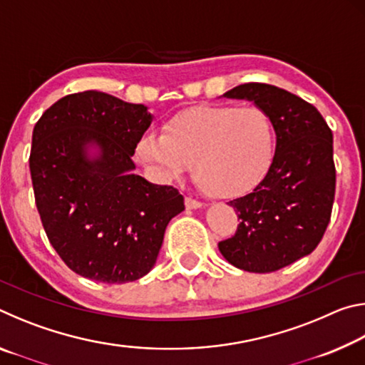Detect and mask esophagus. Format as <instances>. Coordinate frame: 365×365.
<instances>
[{
  "label": "esophagus",
  "instance_id": "1",
  "mask_svg": "<svg viewBox=\"0 0 365 365\" xmlns=\"http://www.w3.org/2000/svg\"><path fill=\"white\" fill-rule=\"evenodd\" d=\"M185 207H187L188 211H193V209L202 207V202L193 200V197H185Z\"/></svg>",
  "mask_w": 365,
  "mask_h": 365
}]
</instances>
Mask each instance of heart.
<instances>
[{"label": "heart", "instance_id": "heart-1", "mask_svg": "<svg viewBox=\"0 0 365 365\" xmlns=\"http://www.w3.org/2000/svg\"><path fill=\"white\" fill-rule=\"evenodd\" d=\"M277 133L257 106H201L177 114L160 135L146 133L137 153L163 180H174L193 165L206 195L235 200L251 193L269 174Z\"/></svg>", "mask_w": 365, "mask_h": 365}]
</instances>
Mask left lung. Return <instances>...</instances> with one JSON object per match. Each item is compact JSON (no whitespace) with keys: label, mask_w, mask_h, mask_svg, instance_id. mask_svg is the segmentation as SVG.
I'll return each mask as SVG.
<instances>
[{"label":"left lung","mask_w":365,"mask_h":365,"mask_svg":"<svg viewBox=\"0 0 365 365\" xmlns=\"http://www.w3.org/2000/svg\"><path fill=\"white\" fill-rule=\"evenodd\" d=\"M224 96L262 108L274 122L277 146L264 180L228 202L242 222L219 251L242 270L275 272L311 255L329 225L336 182L333 135L312 104L279 86L243 83Z\"/></svg>","instance_id":"8db88e82"}]
</instances>
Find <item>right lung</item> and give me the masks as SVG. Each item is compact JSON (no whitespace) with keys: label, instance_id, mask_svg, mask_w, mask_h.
I'll return each mask as SVG.
<instances>
[{"label":"right lung","instance_id":"obj_1","mask_svg":"<svg viewBox=\"0 0 365 365\" xmlns=\"http://www.w3.org/2000/svg\"><path fill=\"white\" fill-rule=\"evenodd\" d=\"M153 115L103 91L61 98L35 123L30 151L36 209L67 267L85 279L127 283L150 272L183 196L133 174Z\"/></svg>","mask_w":365,"mask_h":365}]
</instances>
